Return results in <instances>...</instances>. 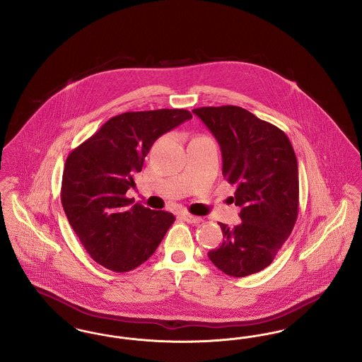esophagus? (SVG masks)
Instances as JSON below:
<instances>
[{
	"instance_id": "34e87169",
	"label": "esophagus",
	"mask_w": 362,
	"mask_h": 362,
	"mask_svg": "<svg viewBox=\"0 0 362 362\" xmlns=\"http://www.w3.org/2000/svg\"><path fill=\"white\" fill-rule=\"evenodd\" d=\"M182 218H183L185 221L189 223V224H199V223H202V218H201V217L192 216V214H189V213H183V214H182Z\"/></svg>"
}]
</instances>
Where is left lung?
Returning a JSON list of instances; mask_svg holds the SVG:
<instances>
[{
	"instance_id": "1",
	"label": "left lung",
	"mask_w": 362,
	"mask_h": 362,
	"mask_svg": "<svg viewBox=\"0 0 362 362\" xmlns=\"http://www.w3.org/2000/svg\"><path fill=\"white\" fill-rule=\"evenodd\" d=\"M220 144L223 175L235 185L230 202L241 223L221 224L223 244L207 257L226 276L266 269L292 233L298 216V168L286 134L238 105L192 110Z\"/></svg>"
}]
</instances>
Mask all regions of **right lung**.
<instances>
[{
	"instance_id": "add662e5",
	"label": "right lung",
	"mask_w": 362,
	"mask_h": 362,
	"mask_svg": "<svg viewBox=\"0 0 362 362\" xmlns=\"http://www.w3.org/2000/svg\"><path fill=\"white\" fill-rule=\"evenodd\" d=\"M192 118L187 110L124 112L73 149L66 158L61 202L86 252L105 269L124 273L153 255L175 221L126 197L136 187L156 139Z\"/></svg>"
}]
</instances>
